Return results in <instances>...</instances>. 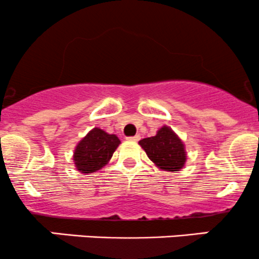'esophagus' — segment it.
Wrapping results in <instances>:
<instances>
[{
    "label": "esophagus",
    "instance_id": "1",
    "mask_svg": "<svg viewBox=\"0 0 259 259\" xmlns=\"http://www.w3.org/2000/svg\"><path fill=\"white\" fill-rule=\"evenodd\" d=\"M127 140H130V141H139V140H140V135L129 136V138H127Z\"/></svg>",
    "mask_w": 259,
    "mask_h": 259
}]
</instances>
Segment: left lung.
<instances>
[{
	"label": "left lung",
	"instance_id": "8db88e82",
	"mask_svg": "<svg viewBox=\"0 0 259 259\" xmlns=\"http://www.w3.org/2000/svg\"><path fill=\"white\" fill-rule=\"evenodd\" d=\"M156 166L169 172L180 171L186 162L184 145L169 127L163 126L157 134L139 141Z\"/></svg>",
	"mask_w": 259,
	"mask_h": 259
}]
</instances>
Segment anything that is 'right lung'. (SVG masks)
<instances>
[{"instance_id": "right-lung-1", "label": "right lung", "mask_w": 259, "mask_h": 259, "mask_svg": "<svg viewBox=\"0 0 259 259\" xmlns=\"http://www.w3.org/2000/svg\"><path fill=\"white\" fill-rule=\"evenodd\" d=\"M120 144L118 136L107 134L95 127L82 139L73 153V161L78 171L92 173L107 164L116 147Z\"/></svg>"}]
</instances>
